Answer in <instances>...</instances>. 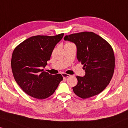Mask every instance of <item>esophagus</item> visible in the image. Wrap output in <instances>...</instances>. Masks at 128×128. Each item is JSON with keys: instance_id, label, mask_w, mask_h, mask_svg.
<instances>
[{"instance_id": "1", "label": "esophagus", "mask_w": 128, "mask_h": 128, "mask_svg": "<svg viewBox=\"0 0 128 128\" xmlns=\"http://www.w3.org/2000/svg\"><path fill=\"white\" fill-rule=\"evenodd\" d=\"M62 77H63L64 78H67L68 77L70 76V74H66V73H62Z\"/></svg>"}]
</instances>
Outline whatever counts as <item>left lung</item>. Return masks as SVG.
Segmentation results:
<instances>
[{
	"label": "left lung",
	"mask_w": 128,
	"mask_h": 128,
	"mask_svg": "<svg viewBox=\"0 0 128 128\" xmlns=\"http://www.w3.org/2000/svg\"><path fill=\"white\" fill-rule=\"evenodd\" d=\"M64 39L76 45L77 58L84 65L86 72L84 76H76L78 82L72 88L74 93L84 99L99 94L109 84L114 73L115 58L112 46L92 32L66 35Z\"/></svg>",
	"instance_id": "1"
}]
</instances>
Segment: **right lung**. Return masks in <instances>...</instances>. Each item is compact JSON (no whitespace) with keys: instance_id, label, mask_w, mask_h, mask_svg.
Listing matches in <instances>:
<instances>
[{"instance_id":"1","label":"right lung","mask_w":128,"mask_h":128,"mask_svg":"<svg viewBox=\"0 0 128 128\" xmlns=\"http://www.w3.org/2000/svg\"><path fill=\"white\" fill-rule=\"evenodd\" d=\"M63 36H32L15 48L12 70L16 82L27 94L38 99L47 98L62 80L61 74H50L42 68L47 65L54 46Z\"/></svg>"}]
</instances>
